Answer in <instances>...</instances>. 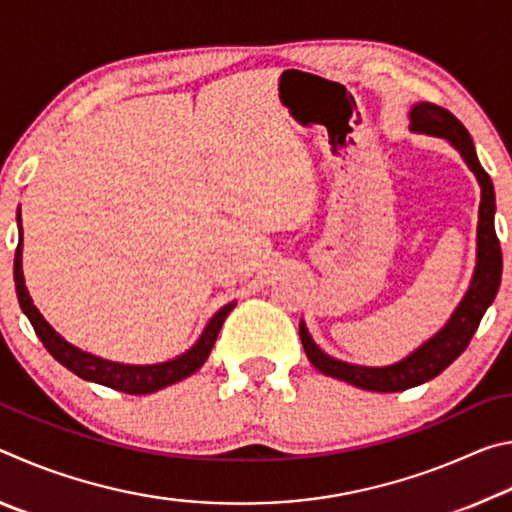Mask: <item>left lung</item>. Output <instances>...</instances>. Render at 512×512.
<instances>
[{"instance_id":"8db88e82","label":"left lung","mask_w":512,"mask_h":512,"mask_svg":"<svg viewBox=\"0 0 512 512\" xmlns=\"http://www.w3.org/2000/svg\"><path fill=\"white\" fill-rule=\"evenodd\" d=\"M409 119L411 133L447 140L461 153L467 169L476 176V183L481 187L479 223H476V266L470 287H467L465 296L458 302L447 323L431 339L418 345L404 359L391 363V366H359V363L329 357L311 339L305 320H300L302 348H305L307 359L314 363V368L327 377L348 381V384L372 393L406 391V388L420 386L424 381L438 377L470 345L485 309L492 305L501 284V246L495 232V187H492L490 176L476 158L470 133L452 112L429 101L415 103L409 112Z\"/></svg>"}]
</instances>
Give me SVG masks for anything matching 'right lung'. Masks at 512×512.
<instances>
[{"label":"right lung","mask_w":512,"mask_h":512,"mask_svg":"<svg viewBox=\"0 0 512 512\" xmlns=\"http://www.w3.org/2000/svg\"><path fill=\"white\" fill-rule=\"evenodd\" d=\"M17 230H20V241H17L15 262H13L15 291H17V300H20L22 311L31 320L33 329H36L38 339L49 350L51 357H54L58 363H63L67 370H72L74 375H79L85 381H94V384L115 388V391H119V393L149 395V393L160 391V388L176 384V381H180V379L194 375V372L207 361V357H210L216 336H219V332H221L223 320L228 318L230 311L237 305V302H228V305H223L210 318V323L205 325V329L201 332V336H198L192 348L169 361L146 363V366L108 361V359L97 357V354H92V352H85L81 348H76V345H72L69 341H65L63 336H60L56 329L47 323L45 316L38 311V307L33 305L27 284H24V273H22L24 239H22L20 210H17Z\"/></svg>","instance_id":"right-lung-1"}]
</instances>
